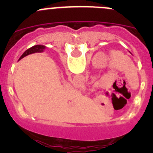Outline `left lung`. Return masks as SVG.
Listing matches in <instances>:
<instances>
[{
	"label": "left lung",
	"instance_id": "8db88e82",
	"mask_svg": "<svg viewBox=\"0 0 153 153\" xmlns=\"http://www.w3.org/2000/svg\"><path fill=\"white\" fill-rule=\"evenodd\" d=\"M130 53H131V52H130Z\"/></svg>",
	"mask_w": 153,
	"mask_h": 153
}]
</instances>
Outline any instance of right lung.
I'll use <instances>...</instances> for the list:
<instances>
[{"label": "right lung", "instance_id": "add662e5", "mask_svg": "<svg viewBox=\"0 0 153 153\" xmlns=\"http://www.w3.org/2000/svg\"><path fill=\"white\" fill-rule=\"evenodd\" d=\"M46 47L44 46V45H36V46H33L32 48H30L27 50L23 53V55L20 56V59H23L24 57H25L26 55H30V54H32V53H36V52H43V51L45 50Z\"/></svg>", "mask_w": 153, "mask_h": 153}]
</instances>
